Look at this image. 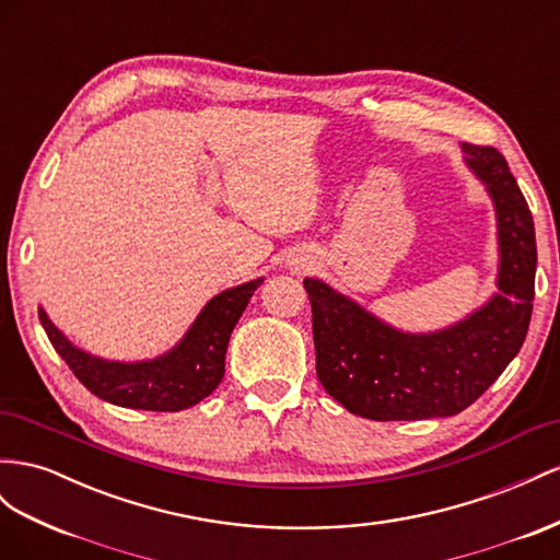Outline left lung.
<instances>
[{
  "instance_id": "left-lung-1",
  "label": "left lung",
  "mask_w": 560,
  "mask_h": 560,
  "mask_svg": "<svg viewBox=\"0 0 560 560\" xmlns=\"http://www.w3.org/2000/svg\"><path fill=\"white\" fill-rule=\"evenodd\" d=\"M497 211L500 276L494 294L462 323L407 335L329 284L306 278L315 372L346 410L374 421L452 417L486 393L527 335L535 299V223L500 150L462 143Z\"/></svg>"
}]
</instances>
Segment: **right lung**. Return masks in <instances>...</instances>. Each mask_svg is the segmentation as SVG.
<instances>
[{
    "label": "right lung",
    "mask_w": 560,
    "mask_h": 560,
    "mask_svg": "<svg viewBox=\"0 0 560 560\" xmlns=\"http://www.w3.org/2000/svg\"><path fill=\"white\" fill-rule=\"evenodd\" d=\"M261 282L264 278L217 294L170 353L143 362L89 355L60 335L42 308L39 320L56 353L101 400L131 410L178 412L198 405L221 384L231 331Z\"/></svg>",
    "instance_id": "right-lung-1"
}]
</instances>
